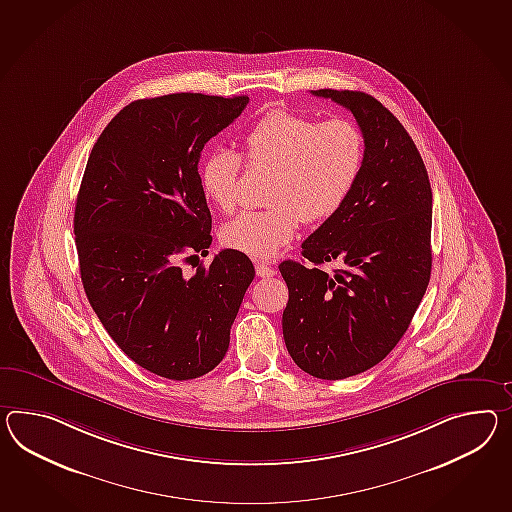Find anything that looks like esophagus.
<instances>
[{"instance_id": "obj_1", "label": "esophagus", "mask_w": 512, "mask_h": 512, "mask_svg": "<svg viewBox=\"0 0 512 512\" xmlns=\"http://www.w3.org/2000/svg\"><path fill=\"white\" fill-rule=\"evenodd\" d=\"M255 272H257L259 277H274L277 274L274 266H270L266 262H255Z\"/></svg>"}]
</instances>
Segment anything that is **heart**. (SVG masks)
I'll use <instances>...</instances> for the list:
<instances>
[{
	"label": "heart",
	"mask_w": 512,
	"mask_h": 512,
	"mask_svg": "<svg viewBox=\"0 0 512 512\" xmlns=\"http://www.w3.org/2000/svg\"><path fill=\"white\" fill-rule=\"evenodd\" d=\"M244 161L272 168L262 211H246L224 225L222 242L255 259H270L296 237L301 222H320L346 203L361 174L364 142L344 118L316 122L290 111L264 114L242 140ZM240 159L212 151L200 170L203 194L220 211L238 201Z\"/></svg>",
	"instance_id": "b5f03b06"
}]
</instances>
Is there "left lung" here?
<instances>
[{"instance_id": "8db88e82", "label": "left lung", "mask_w": 512, "mask_h": 512, "mask_svg": "<svg viewBox=\"0 0 512 512\" xmlns=\"http://www.w3.org/2000/svg\"><path fill=\"white\" fill-rule=\"evenodd\" d=\"M355 116L361 174L346 203L301 244L309 264L283 261V337L303 372L346 379L398 344L431 277L433 194L420 151L398 118L370 94L311 90ZM337 260L325 273L321 264Z\"/></svg>"}]
</instances>
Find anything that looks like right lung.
<instances>
[{"label":"right lung","mask_w":512,"mask_h":512,"mask_svg":"<svg viewBox=\"0 0 512 512\" xmlns=\"http://www.w3.org/2000/svg\"><path fill=\"white\" fill-rule=\"evenodd\" d=\"M248 101L181 92L129 103L96 140L77 194L88 301L125 355L166 379H196L220 364L255 277L237 250L194 275L181 268L212 242L201 150Z\"/></svg>","instance_id":"right-lung-1"}]
</instances>
